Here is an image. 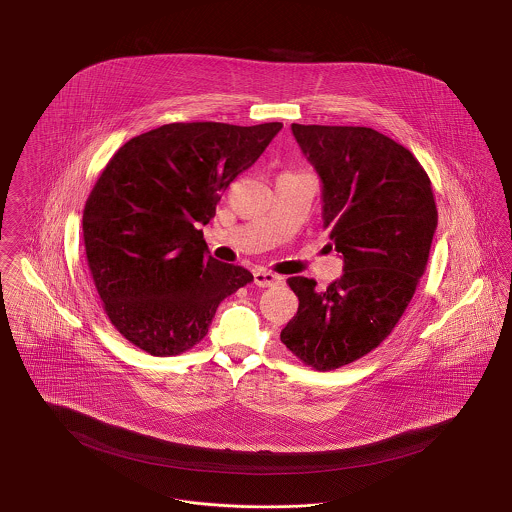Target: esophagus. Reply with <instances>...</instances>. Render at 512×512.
<instances>
[{
    "label": "esophagus",
    "instance_id": "obj_1",
    "mask_svg": "<svg viewBox=\"0 0 512 512\" xmlns=\"http://www.w3.org/2000/svg\"><path fill=\"white\" fill-rule=\"evenodd\" d=\"M253 282L257 283L259 287H270L274 283L282 282V276H278L270 270H255L253 272Z\"/></svg>",
    "mask_w": 512,
    "mask_h": 512
}]
</instances>
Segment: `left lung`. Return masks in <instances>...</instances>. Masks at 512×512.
<instances>
[{
  "label": "left lung",
  "mask_w": 512,
  "mask_h": 512,
  "mask_svg": "<svg viewBox=\"0 0 512 512\" xmlns=\"http://www.w3.org/2000/svg\"><path fill=\"white\" fill-rule=\"evenodd\" d=\"M291 130L321 179L327 246L344 274L325 291L289 278L299 310L280 338L304 365L335 371L378 348L405 314L439 215L422 164L397 141L367 126Z\"/></svg>",
  "instance_id": "8db88e82"
}]
</instances>
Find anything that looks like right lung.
<instances>
[{
    "instance_id": "obj_1",
    "label": "right lung",
    "mask_w": 512,
    "mask_h": 512,
    "mask_svg": "<svg viewBox=\"0 0 512 512\" xmlns=\"http://www.w3.org/2000/svg\"><path fill=\"white\" fill-rule=\"evenodd\" d=\"M282 126L162 124L107 162L83 212L85 251L107 318L143 352L191 350L219 302L253 280L213 259L200 225Z\"/></svg>"
}]
</instances>
